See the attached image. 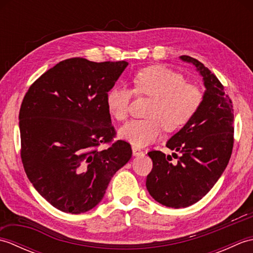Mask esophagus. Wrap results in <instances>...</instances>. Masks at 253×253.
Returning a JSON list of instances; mask_svg holds the SVG:
<instances>
[{
    "label": "esophagus",
    "instance_id": "obj_1",
    "mask_svg": "<svg viewBox=\"0 0 253 253\" xmlns=\"http://www.w3.org/2000/svg\"><path fill=\"white\" fill-rule=\"evenodd\" d=\"M132 155L133 157H138V155H142L143 152L138 147H132Z\"/></svg>",
    "mask_w": 253,
    "mask_h": 253
}]
</instances>
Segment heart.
<instances>
[{
  "label": "heart",
  "mask_w": 253,
  "mask_h": 253,
  "mask_svg": "<svg viewBox=\"0 0 253 253\" xmlns=\"http://www.w3.org/2000/svg\"><path fill=\"white\" fill-rule=\"evenodd\" d=\"M133 83L136 91L153 99L148 120H132L123 125L118 135L135 147H146L162 136L163 127L174 131L184 127L200 107L203 94L197 85L185 84L180 74L164 66H151L139 72ZM133 91L125 84L107 91V111L117 121L126 120Z\"/></svg>",
  "instance_id": "heart-1"
}]
</instances>
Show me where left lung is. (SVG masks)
Masks as SVG:
<instances>
[{
	"label": "left lung",
	"mask_w": 253,
	"mask_h": 253,
	"mask_svg": "<svg viewBox=\"0 0 253 253\" xmlns=\"http://www.w3.org/2000/svg\"><path fill=\"white\" fill-rule=\"evenodd\" d=\"M179 58L192 64L202 77L203 100L195 116L166 143L180 153L176 163L161 151L148 153L153 169L146 181L155 201L174 209L191 206L212 189L226 169L234 146V110L223 84L196 58Z\"/></svg>",
	"instance_id": "8db88e82"
}]
</instances>
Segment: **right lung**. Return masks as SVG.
I'll use <instances>...</instances> for the list:
<instances>
[{
    "label": "right lung",
    "instance_id": "1",
    "mask_svg": "<svg viewBox=\"0 0 253 253\" xmlns=\"http://www.w3.org/2000/svg\"><path fill=\"white\" fill-rule=\"evenodd\" d=\"M125 61H62L38 78L19 111L21 161L35 189L62 212L80 214L103 199L110 180L131 158L117 140L105 96Z\"/></svg>",
    "mask_w": 253,
    "mask_h": 253
}]
</instances>
